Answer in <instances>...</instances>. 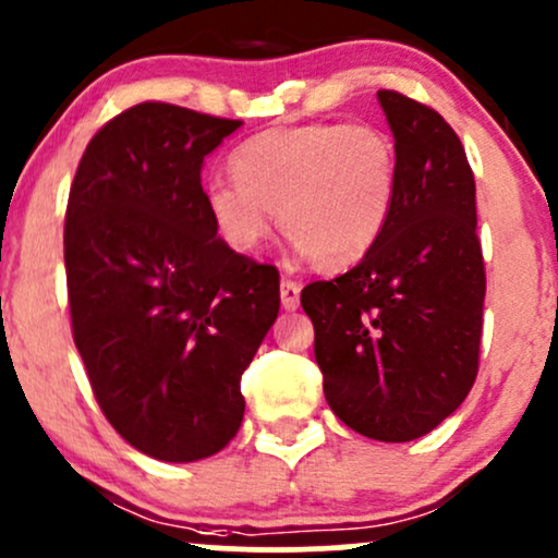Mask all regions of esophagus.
Listing matches in <instances>:
<instances>
[{
    "instance_id": "1",
    "label": "esophagus",
    "mask_w": 558,
    "mask_h": 558,
    "mask_svg": "<svg viewBox=\"0 0 558 558\" xmlns=\"http://www.w3.org/2000/svg\"><path fill=\"white\" fill-rule=\"evenodd\" d=\"M281 305L284 311H295L300 305V284L292 279H281Z\"/></svg>"
}]
</instances>
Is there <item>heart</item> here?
Returning <instances> with one entry per match:
<instances>
[{"label":"heart","mask_w":558,"mask_h":558,"mask_svg":"<svg viewBox=\"0 0 558 558\" xmlns=\"http://www.w3.org/2000/svg\"><path fill=\"white\" fill-rule=\"evenodd\" d=\"M231 177L203 186L213 229L234 253H258L274 227L318 268L340 271L381 240L400 195L398 144L372 123L268 129L231 153Z\"/></svg>","instance_id":"b5f03b06"}]
</instances>
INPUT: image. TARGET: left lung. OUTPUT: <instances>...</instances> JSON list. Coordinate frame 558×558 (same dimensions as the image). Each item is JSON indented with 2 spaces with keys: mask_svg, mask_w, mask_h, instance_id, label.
I'll list each match as a JSON object with an SVG mask.
<instances>
[{
  "mask_svg": "<svg viewBox=\"0 0 558 558\" xmlns=\"http://www.w3.org/2000/svg\"><path fill=\"white\" fill-rule=\"evenodd\" d=\"M400 155V195L377 247L300 303L324 396L363 437L409 442L464 403L480 368L485 260L474 173L446 118L377 92Z\"/></svg>",
  "mask_w": 558,
  "mask_h": 558,
  "instance_id": "1",
  "label": "left lung"
}]
</instances>
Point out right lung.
Segmentation results:
<instances>
[{"label": "right lung", "mask_w": 558, "mask_h": 558, "mask_svg": "<svg viewBox=\"0 0 558 558\" xmlns=\"http://www.w3.org/2000/svg\"><path fill=\"white\" fill-rule=\"evenodd\" d=\"M242 121L140 102L86 144L65 210L73 342L118 435L208 459L245 414L240 381L279 313V271L218 240L205 155Z\"/></svg>", "instance_id": "add662e5"}]
</instances>
